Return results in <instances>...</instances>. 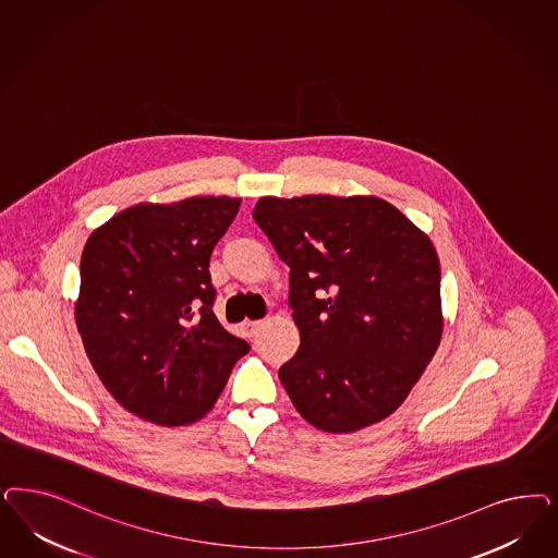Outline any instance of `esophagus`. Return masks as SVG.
<instances>
[{"label": "esophagus", "mask_w": 558, "mask_h": 558, "mask_svg": "<svg viewBox=\"0 0 558 558\" xmlns=\"http://www.w3.org/2000/svg\"><path fill=\"white\" fill-rule=\"evenodd\" d=\"M260 326H263V320H244V323H242V328L246 330L248 337H254V335L260 330Z\"/></svg>", "instance_id": "esophagus-1"}]
</instances>
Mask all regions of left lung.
Returning <instances> with one entry per match:
<instances>
[{"label":"left lung","instance_id":"obj_1","mask_svg":"<svg viewBox=\"0 0 558 558\" xmlns=\"http://www.w3.org/2000/svg\"><path fill=\"white\" fill-rule=\"evenodd\" d=\"M252 217L289 267L300 349L279 379L298 413L328 433L395 413L444 332L429 235L372 195L263 197Z\"/></svg>","mask_w":558,"mask_h":558}]
</instances>
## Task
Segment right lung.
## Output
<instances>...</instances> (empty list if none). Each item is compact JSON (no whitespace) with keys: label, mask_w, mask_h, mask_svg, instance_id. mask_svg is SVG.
I'll use <instances>...</instances> for the list:
<instances>
[{"label":"right lung","mask_w":558,"mask_h":558,"mask_svg":"<svg viewBox=\"0 0 558 558\" xmlns=\"http://www.w3.org/2000/svg\"><path fill=\"white\" fill-rule=\"evenodd\" d=\"M240 198L140 203L92 232L75 324L94 372L129 413L177 427L216 404L251 344L214 314L209 258Z\"/></svg>","instance_id":"1"}]
</instances>
